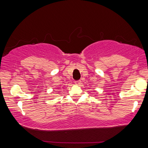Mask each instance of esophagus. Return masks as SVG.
<instances>
[{
	"label": "esophagus",
	"mask_w": 148,
	"mask_h": 148,
	"mask_svg": "<svg viewBox=\"0 0 148 148\" xmlns=\"http://www.w3.org/2000/svg\"><path fill=\"white\" fill-rule=\"evenodd\" d=\"M80 83H81V81L80 80H79V81H75L74 82V84L77 85V86H79V85L80 84Z\"/></svg>",
	"instance_id": "1"
}]
</instances>
